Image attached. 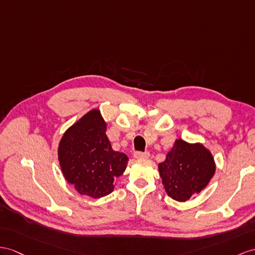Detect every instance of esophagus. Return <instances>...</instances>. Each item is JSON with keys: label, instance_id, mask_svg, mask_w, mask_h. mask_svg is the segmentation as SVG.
Instances as JSON below:
<instances>
[{"label": "esophagus", "instance_id": "esophagus-1", "mask_svg": "<svg viewBox=\"0 0 255 255\" xmlns=\"http://www.w3.org/2000/svg\"><path fill=\"white\" fill-rule=\"evenodd\" d=\"M134 158L135 159H147L149 158V152L145 151V152H135L134 153Z\"/></svg>", "mask_w": 255, "mask_h": 255}]
</instances>
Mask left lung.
Masks as SVG:
<instances>
[{
	"instance_id": "8db88e82",
	"label": "left lung",
	"mask_w": 255,
	"mask_h": 255,
	"mask_svg": "<svg viewBox=\"0 0 255 255\" xmlns=\"http://www.w3.org/2000/svg\"><path fill=\"white\" fill-rule=\"evenodd\" d=\"M158 169L167 196L184 202L207 187L214 176L216 164L212 152L201 142L179 138Z\"/></svg>"
}]
</instances>
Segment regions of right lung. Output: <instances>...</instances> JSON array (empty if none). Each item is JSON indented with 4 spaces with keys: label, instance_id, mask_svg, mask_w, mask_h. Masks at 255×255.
Masks as SVG:
<instances>
[{
    "label": "right lung",
    "instance_id": "1",
    "mask_svg": "<svg viewBox=\"0 0 255 255\" xmlns=\"http://www.w3.org/2000/svg\"><path fill=\"white\" fill-rule=\"evenodd\" d=\"M107 123L94 108L67 128L58 145V161L68 184L80 195L98 199L115 189V181L127 169L126 153L111 147Z\"/></svg>",
    "mask_w": 255,
    "mask_h": 255
}]
</instances>
